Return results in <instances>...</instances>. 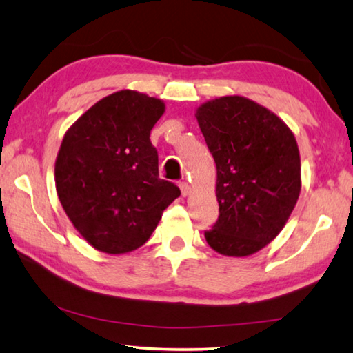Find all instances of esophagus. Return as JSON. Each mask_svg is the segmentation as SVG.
Masks as SVG:
<instances>
[{
	"label": "esophagus",
	"mask_w": 353,
	"mask_h": 353,
	"mask_svg": "<svg viewBox=\"0 0 353 353\" xmlns=\"http://www.w3.org/2000/svg\"><path fill=\"white\" fill-rule=\"evenodd\" d=\"M179 187H181L182 196H188V193H190V185H188L187 182H181V183H179Z\"/></svg>",
	"instance_id": "esophagus-1"
}]
</instances>
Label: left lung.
<instances>
[{"instance_id":"1","label":"left lung","mask_w":353,"mask_h":353,"mask_svg":"<svg viewBox=\"0 0 353 353\" xmlns=\"http://www.w3.org/2000/svg\"><path fill=\"white\" fill-rule=\"evenodd\" d=\"M216 163L218 221L208 246L227 256L259 252L288 221L301 193V155L276 113L243 97L208 101L196 110Z\"/></svg>"}]
</instances>
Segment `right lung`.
<instances>
[{"mask_svg": "<svg viewBox=\"0 0 353 353\" xmlns=\"http://www.w3.org/2000/svg\"><path fill=\"white\" fill-rule=\"evenodd\" d=\"M163 101L121 90L98 101L65 134L56 159L59 201L76 230L105 254L143 246L181 190L159 177L149 135Z\"/></svg>", "mask_w": 353, "mask_h": 353, "instance_id": "obj_1", "label": "right lung"}]
</instances>
